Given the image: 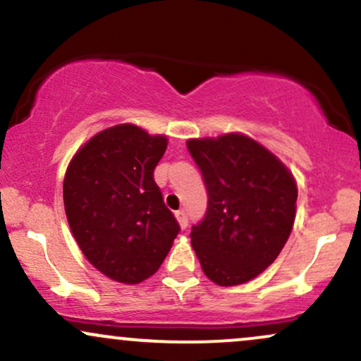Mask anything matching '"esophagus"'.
<instances>
[{
	"label": "esophagus",
	"instance_id": "34e87169",
	"mask_svg": "<svg viewBox=\"0 0 361 361\" xmlns=\"http://www.w3.org/2000/svg\"><path fill=\"white\" fill-rule=\"evenodd\" d=\"M176 219H178V222H180L181 229H186V227H188V215H186L185 210H178Z\"/></svg>",
	"mask_w": 361,
	"mask_h": 361
}]
</instances>
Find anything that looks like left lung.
I'll return each mask as SVG.
<instances>
[{"mask_svg":"<svg viewBox=\"0 0 361 361\" xmlns=\"http://www.w3.org/2000/svg\"><path fill=\"white\" fill-rule=\"evenodd\" d=\"M186 147L209 195L204 219L190 233L202 270L222 287L250 281L276 259L292 233L293 176L241 134L192 139Z\"/></svg>","mask_w":361,"mask_h":361,"instance_id":"1","label":"left lung"}]
</instances>
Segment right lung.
<instances>
[{"label":"right lung","instance_id":"obj_1","mask_svg":"<svg viewBox=\"0 0 361 361\" xmlns=\"http://www.w3.org/2000/svg\"><path fill=\"white\" fill-rule=\"evenodd\" d=\"M166 146L163 135L115 126L90 139L66 171L62 193L74 239L97 270L120 283L156 273L180 233L154 181Z\"/></svg>","mask_w":361,"mask_h":361}]
</instances>
